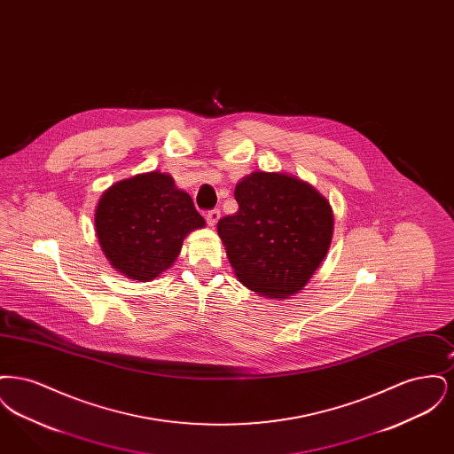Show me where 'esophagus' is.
Masks as SVG:
<instances>
[{
	"label": "esophagus",
	"mask_w": 454,
	"mask_h": 454,
	"mask_svg": "<svg viewBox=\"0 0 454 454\" xmlns=\"http://www.w3.org/2000/svg\"><path fill=\"white\" fill-rule=\"evenodd\" d=\"M219 217H221L219 209H211V211H207V213H206V221H207V224H209V226H215Z\"/></svg>",
	"instance_id": "1"
}]
</instances>
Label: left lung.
Segmentation results:
<instances>
[{
  "mask_svg": "<svg viewBox=\"0 0 454 454\" xmlns=\"http://www.w3.org/2000/svg\"><path fill=\"white\" fill-rule=\"evenodd\" d=\"M238 211L217 221L238 279L267 298L296 294L330 247L333 216L309 184L254 172L238 182Z\"/></svg>",
  "mask_w": 454,
  "mask_h": 454,
  "instance_id": "8db88e82",
  "label": "left lung"
}]
</instances>
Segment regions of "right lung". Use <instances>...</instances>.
<instances>
[{"mask_svg": "<svg viewBox=\"0 0 454 454\" xmlns=\"http://www.w3.org/2000/svg\"><path fill=\"white\" fill-rule=\"evenodd\" d=\"M191 195L168 173H143L102 195L95 228L110 263L136 281H152L178 257L182 241L202 228Z\"/></svg>", "mask_w": 454, "mask_h": 454, "instance_id": "1", "label": "right lung"}]
</instances>
